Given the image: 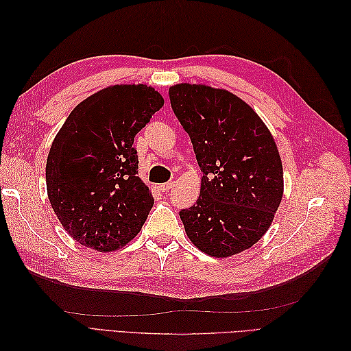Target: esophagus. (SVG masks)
I'll list each match as a JSON object with an SVG mask.
<instances>
[{
  "mask_svg": "<svg viewBox=\"0 0 351 351\" xmlns=\"http://www.w3.org/2000/svg\"><path fill=\"white\" fill-rule=\"evenodd\" d=\"M174 186V182H168V183H164V184H159V190L161 192H168L169 189H171Z\"/></svg>",
  "mask_w": 351,
  "mask_h": 351,
  "instance_id": "34e87169",
  "label": "esophagus"
}]
</instances>
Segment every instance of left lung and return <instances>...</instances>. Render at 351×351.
Listing matches in <instances>:
<instances>
[{
  "mask_svg": "<svg viewBox=\"0 0 351 351\" xmlns=\"http://www.w3.org/2000/svg\"><path fill=\"white\" fill-rule=\"evenodd\" d=\"M168 93L204 174L196 204L180 210L187 237L214 258L252 247L282 199V164L272 134L228 90L180 83Z\"/></svg>",
  "mask_w": 351,
  "mask_h": 351,
  "instance_id": "obj_1",
  "label": "left lung"
}]
</instances>
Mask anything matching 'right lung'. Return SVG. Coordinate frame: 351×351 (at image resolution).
<instances>
[{"mask_svg":"<svg viewBox=\"0 0 351 351\" xmlns=\"http://www.w3.org/2000/svg\"><path fill=\"white\" fill-rule=\"evenodd\" d=\"M162 105L151 86L115 84L80 102L56 136L47 159L48 197L83 246L117 250L142 230L154 197L137 177L133 142Z\"/></svg>","mask_w":351,"mask_h":351,"instance_id":"right-lung-1","label":"right lung"}]
</instances>
